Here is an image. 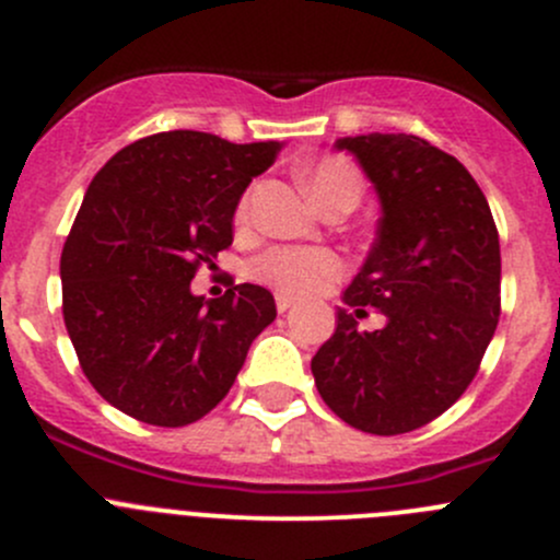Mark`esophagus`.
<instances>
[{
    "label": "esophagus",
    "mask_w": 560,
    "mask_h": 560,
    "mask_svg": "<svg viewBox=\"0 0 560 560\" xmlns=\"http://www.w3.org/2000/svg\"><path fill=\"white\" fill-rule=\"evenodd\" d=\"M292 306H295V301H292L290 295H276V308H279V314H287Z\"/></svg>",
    "instance_id": "1"
}]
</instances>
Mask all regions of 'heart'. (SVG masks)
Listing matches in <instances>:
<instances>
[{"label":"heart","instance_id":"obj_1","mask_svg":"<svg viewBox=\"0 0 560 560\" xmlns=\"http://www.w3.org/2000/svg\"><path fill=\"white\" fill-rule=\"evenodd\" d=\"M303 184L325 211L330 208H354L365 191V180L360 167L347 156H322L301 171ZM248 200L241 202V213H246ZM254 273L284 295H312L322 290L330 279L341 273V259L325 248H270L268 254L254 262Z\"/></svg>","mask_w":560,"mask_h":560}]
</instances>
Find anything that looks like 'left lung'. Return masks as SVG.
<instances>
[{
  "label": "left lung",
  "mask_w": 560,
  "mask_h": 560,
  "mask_svg": "<svg viewBox=\"0 0 560 560\" xmlns=\"http://www.w3.org/2000/svg\"><path fill=\"white\" fill-rule=\"evenodd\" d=\"M380 195L376 241L312 360L322 400L376 436L417 431L477 376L501 314V248L471 173L417 135L338 138ZM386 316L380 331L358 318Z\"/></svg>",
  "instance_id": "8db88e82"
}]
</instances>
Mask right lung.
I'll return each mask as SVG.
<instances>
[{"instance_id":"add662e5","label":"right lung","mask_w":560,"mask_h":560,"mask_svg":"<svg viewBox=\"0 0 560 560\" xmlns=\"http://www.w3.org/2000/svg\"><path fill=\"white\" fill-rule=\"evenodd\" d=\"M279 151L173 129L129 143L89 184L61 252V312L83 374L118 411L197 422L276 319L265 287L206 301L189 284L233 244L241 195Z\"/></svg>"}]
</instances>
